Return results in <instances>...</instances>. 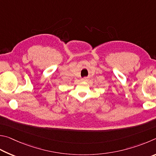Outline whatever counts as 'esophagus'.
<instances>
[{"label":"esophagus","instance_id":"obj_1","mask_svg":"<svg viewBox=\"0 0 156 156\" xmlns=\"http://www.w3.org/2000/svg\"><path fill=\"white\" fill-rule=\"evenodd\" d=\"M81 80H82L83 81H86L88 80V77H83Z\"/></svg>","mask_w":156,"mask_h":156}]
</instances>
